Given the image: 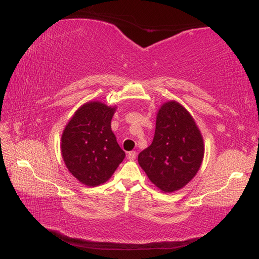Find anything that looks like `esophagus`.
<instances>
[{"instance_id": "34e87169", "label": "esophagus", "mask_w": 259, "mask_h": 259, "mask_svg": "<svg viewBox=\"0 0 259 259\" xmlns=\"http://www.w3.org/2000/svg\"><path fill=\"white\" fill-rule=\"evenodd\" d=\"M136 156H137L136 152H135V151H131V152H129V153H128V160L134 161L135 158H136Z\"/></svg>"}]
</instances>
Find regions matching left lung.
Wrapping results in <instances>:
<instances>
[{"mask_svg": "<svg viewBox=\"0 0 259 259\" xmlns=\"http://www.w3.org/2000/svg\"><path fill=\"white\" fill-rule=\"evenodd\" d=\"M203 154V139L193 116L169 101L158 109L153 142L140 152L138 162L157 188L173 193L195 177Z\"/></svg>", "mask_w": 259, "mask_h": 259, "instance_id": "left-lung-1", "label": "left lung"}]
</instances>
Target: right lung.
Listing matches in <instances>:
<instances>
[{
    "mask_svg": "<svg viewBox=\"0 0 259 259\" xmlns=\"http://www.w3.org/2000/svg\"><path fill=\"white\" fill-rule=\"evenodd\" d=\"M115 111L116 107L98 101L89 102L75 111L63 130L61 153L65 166L86 186L107 182L125 156L111 131Z\"/></svg>",
    "mask_w": 259,
    "mask_h": 259,
    "instance_id": "obj_1",
    "label": "right lung"
}]
</instances>
